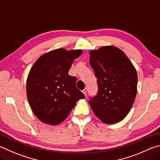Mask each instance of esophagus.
<instances>
[{
    "label": "esophagus",
    "mask_w": 160,
    "mask_h": 160,
    "mask_svg": "<svg viewBox=\"0 0 160 160\" xmlns=\"http://www.w3.org/2000/svg\"><path fill=\"white\" fill-rule=\"evenodd\" d=\"M87 92H88V89H87V88H85V89L82 90V93H83L84 95H85V96L87 95Z\"/></svg>",
    "instance_id": "esophagus-1"
}]
</instances>
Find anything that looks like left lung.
I'll return each instance as SVG.
<instances>
[{"label": "left lung", "instance_id": "obj_1", "mask_svg": "<svg viewBox=\"0 0 160 160\" xmlns=\"http://www.w3.org/2000/svg\"><path fill=\"white\" fill-rule=\"evenodd\" d=\"M89 54L98 85L97 94L90 98L89 105L104 123H117L126 117L135 100L136 71L126 54L114 46H104Z\"/></svg>", "mask_w": 160, "mask_h": 160}]
</instances>
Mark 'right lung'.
<instances>
[{
  "label": "right lung",
  "instance_id": "right-lung-1",
  "mask_svg": "<svg viewBox=\"0 0 160 160\" xmlns=\"http://www.w3.org/2000/svg\"><path fill=\"white\" fill-rule=\"evenodd\" d=\"M80 50L59 48L42 54L32 66L27 82L28 103L42 122L57 125L65 120L76 102L85 98L76 88V78L69 75Z\"/></svg>",
  "mask_w": 160,
  "mask_h": 160
}]
</instances>
